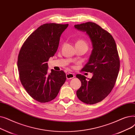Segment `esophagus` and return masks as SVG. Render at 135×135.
<instances>
[{
  "label": "esophagus",
  "mask_w": 135,
  "mask_h": 135,
  "mask_svg": "<svg viewBox=\"0 0 135 135\" xmlns=\"http://www.w3.org/2000/svg\"><path fill=\"white\" fill-rule=\"evenodd\" d=\"M74 77V75L71 73H69L66 74V78L67 79H72Z\"/></svg>",
  "instance_id": "1"
}]
</instances>
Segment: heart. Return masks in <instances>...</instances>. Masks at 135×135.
<instances>
[{"mask_svg": "<svg viewBox=\"0 0 135 135\" xmlns=\"http://www.w3.org/2000/svg\"><path fill=\"white\" fill-rule=\"evenodd\" d=\"M75 46H88L87 42L83 39H78L75 42Z\"/></svg>", "mask_w": 135, "mask_h": 135, "instance_id": "obj_1", "label": "heart"}]
</instances>
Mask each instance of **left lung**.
I'll list each match as a JSON object with an SVG mask.
<instances>
[{
    "label": "left lung",
    "instance_id": "obj_1",
    "mask_svg": "<svg viewBox=\"0 0 135 135\" xmlns=\"http://www.w3.org/2000/svg\"><path fill=\"white\" fill-rule=\"evenodd\" d=\"M74 27L86 32L93 46L89 61L81 70L93 73V76L87 80L84 75H76L81 83L76 96L85 103L95 104L107 97L115 85L120 69L116 43L110 33L95 23L88 22Z\"/></svg>",
    "mask_w": 135,
    "mask_h": 135
}]
</instances>
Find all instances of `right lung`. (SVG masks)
<instances>
[{
    "label": "right lung",
    "instance_id": "obj_1",
    "mask_svg": "<svg viewBox=\"0 0 135 135\" xmlns=\"http://www.w3.org/2000/svg\"><path fill=\"white\" fill-rule=\"evenodd\" d=\"M68 24L54 23L41 25L25 40L17 60L21 84L34 100L41 103L53 100L66 80L63 70L47 73V62L54 56L61 34Z\"/></svg>",
    "mask_w": 135,
    "mask_h": 135
}]
</instances>
